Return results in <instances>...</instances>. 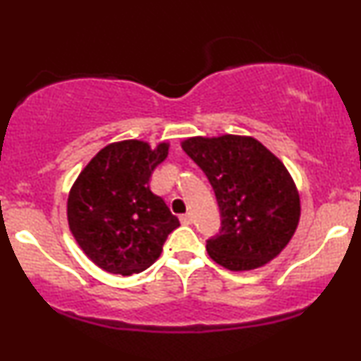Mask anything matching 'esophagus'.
I'll return each instance as SVG.
<instances>
[{"instance_id":"1","label":"esophagus","mask_w":361,"mask_h":361,"mask_svg":"<svg viewBox=\"0 0 361 361\" xmlns=\"http://www.w3.org/2000/svg\"><path fill=\"white\" fill-rule=\"evenodd\" d=\"M180 221H181V224H185V226H190V224L193 222V215L192 214H183L180 217Z\"/></svg>"}]
</instances>
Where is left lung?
Returning <instances> with one entry per match:
<instances>
[{"label":"left lung","mask_w":361,"mask_h":361,"mask_svg":"<svg viewBox=\"0 0 361 361\" xmlns=\"http://www.w3.org/2000/svg\"><path fill=\"white\" fill-rule=\"evenodd\" d=\"M181 147L212 185L221 231L207 241L215 263L231 271L264 267L299 226L300 197L283 163L247 135L190 137Z\"/></svg>","instance_id":"1"}]
</instances>
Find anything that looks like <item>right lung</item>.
I'll use <instances>...</instances> for the list:
<instances>
[{"label": "right lung", "mask_w": 361, "mask_h": 361, "mask_svg": "<svg viewBox=\"0 0 361 361\" xmlns=\"http://www.w3.org/2000/svg\"><path fill=\"white\" fill-rule=\"evenodd\" d=\"M168 142L144 140L103 147L74 181L68 198L69 229L85 255L115 275L144 271L159 258L180 221L149 188V178L168 156Z\"/></svg>", "instance_id": "obj_1"}]
</instances>
